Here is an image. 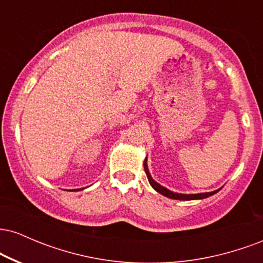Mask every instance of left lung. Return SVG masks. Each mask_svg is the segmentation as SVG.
<instances>
[{
  "label": "left lung",
  "mask_w": 263,
  "mask_h": 263,
  "mask_svg": "<svg viewBox=\"0 0 263 263\" xmlns=\"http://www.w3.org/2000/svg\"><path fill=\"white\" fill-rule=\"evenodd\" d=\"M143 167H144V172H146V174H147V178H148V182L151 185L153 186V189L157 190L158 193H161L162 195H164V197H167V198L177 199V200H195V199L208 198V197H210V195L218 193V190H214V192H209V193H199V194H178V193H173V192H171V190L165 189L164 186H162L161 184H158L152 179V177H151V174L148 172V168H147L146 161H144V163H143Z\"/></svg>",
  "instance_id": "1"
}]
</instances>
